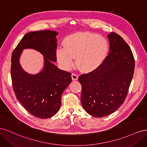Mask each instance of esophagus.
<instances>
[{"label": "esophagus", "mask_w": 147, "mask_h": 147, "mask_svg": "<svg viewBox=\"0 0 147 147\" xmlns=\"http://www.w3.org/2000/svg\"><path fill=\"white\" fill-rule=\"evenodd\" d=\"M78 78V75H76L75 74H72V80H77Z\"/></svg>", "instance_id": "obj_1"}]
</instances>
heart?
<instances>
[{"label": "heart", "mask_w": 147, "mask_h": 147, "mask_svg": "<svg viewBox=\"0 0 147 147\" xmlns=\"http://www.w3.org/2000/svg\"><path fill=\"white\" fill-rule=\"evenodd\" d=\"M109 44L103 37L90 32L70 35L63 42V48L56 51L59 63L67 70L74 65L73 58L78 69L90 73L99 68L106 58Z\"/></svg>", "instance_id": "1"}]
</instances>
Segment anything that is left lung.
<instances>
[{"label":"left lung","instance_id":"left-lung-1","mask_svg":"<svg viewBox=\"0 0 147 147\" xmlns=\"http://www.w3.org/2000/svg\"><path fill=\"white\" fill-rule=\"evenodd\" d=\"M110 51L99 68L81 75V102L94 117L113 113L125 100L134 74L135 61L131 48L115 32L107 35Z\"/></svg>","mask_w":147,"mask_h":147}]
</instances>
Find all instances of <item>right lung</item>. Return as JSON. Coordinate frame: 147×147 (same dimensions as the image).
I'll return each instance as SVG.
<instances>
[{
  "mask_svg": "<svg viewBox=\"0 0 147 147\" xmlns=\"http://www.w3.org/2000/svg\"><path fill=\"white\" fill-rule=\"evenodd\" d=\"M50 30L26 34L11 55V77L16 99L33 116L45 119L54 116L61 105V96L72 82L71 74L58 69L56 61V35ZM30 48L44 56L43 69L35 75L27 73L21 67L19 58L22 50Z\"/></svg>",
  "mask_w": 147,
  "mask_h": 147,
  "instance_id": "add662e5",
  "label": "right lung"
}]
</instances>
